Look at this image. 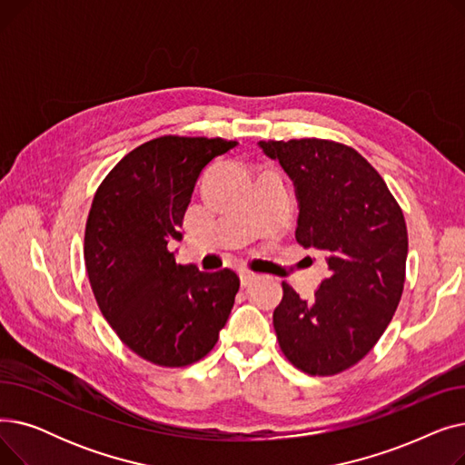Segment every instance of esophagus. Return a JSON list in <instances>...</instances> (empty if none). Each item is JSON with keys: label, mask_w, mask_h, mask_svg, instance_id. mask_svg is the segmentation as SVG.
Segmentation results:
<instances>
[{"label": "esophagus", "mask_w": 465, "mask_h": 465, "mask_svg": "<svg viewBox=\"0 0 465 465\" xmlns=\"http://www.w3.org/2000/svg\"><path fill=\"white\" fill-rule=\"evenodd\" d=\"M256 279H258V273H252V272H247V270L241 272V284H242V286H249V284L254 282Z\"/></svg>", "instance_id": "1"}]
</instances>
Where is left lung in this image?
<instances>
[{"label":"left lung","mask_w":465,"mask_h":465,"mask_svg":"<svg viewBox=\"0 0 465 465\" xmlns=\"http://www.w3.org/2000/svg\"><path fill=\"white\" fill-rule=\"evenodd\" d=\"M296 186V241L326 254L330 275L305 302L288 282L273 312L279 347L298 370L330 377L368 354L401 300L403 213L375 167L328 139L260 141Z\"/></svg>","instance_id":"obj_1"}]
</instances>
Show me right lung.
<instances>
[{"label": "right lung", "mask_w": 465, "mask_h": 465, "mask_svg": "<svg viewBox=\"0 0 465 465\" xmlns=\"http://www.w3.org/2000/svg\"><path fill=\"white\" fill-rule=\"evenodd\" d=\"M237 143L163 135L122 158L97 188L86 220L84 265L102 314L146 361L184 368L216 345L239 277L200 272L167 249L203 167Z\"/></svg>", "instance_id": "right-lung-1"}]
</instances>
